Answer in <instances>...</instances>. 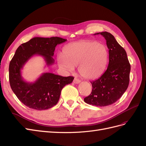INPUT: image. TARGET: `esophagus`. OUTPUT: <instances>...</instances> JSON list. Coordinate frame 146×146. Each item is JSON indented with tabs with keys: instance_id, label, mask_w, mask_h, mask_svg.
Returning <instances> with one entry per match:
<instances>
[{
	"instance_id": "34e87169",
	"label": "esophagus",
	"mask_w": 146,
	"mask_h": 146,
	"mask_svg": "<svg viewBox=\"0 0 146 146\" xmlns=\"http://www.w3.org/2000/svg\"><path fill=\"white\" fill-rule=\"evenodd\" d=\"M80 82H81V81H80V80H79V79L77 78H75L74 81H73L74 83H75V84H78V83H80Z\"/></svg>"
}]
</instances>
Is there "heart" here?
<instances>
[{
	"mask_svg": "<svg viewBox=\"0 0 146 146\" xmlns=\"http://www.w3.org/2000/svg\"><path fill=\"white\" fill-rule=\"evenodd\" d=\"M63 56L58 63L61 68L72 71L78 66V72L86 79L100 76L107 68L109 52L104 44L90 40H82L68 44L63 48Z\"/></svg>",
	"mask_w": 146,
	"mask_h": 146,
	"instance_id": "b5f03b06",
	"label": "heart"
}]
</instances>
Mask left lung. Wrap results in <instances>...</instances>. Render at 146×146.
I'll use <instances>...</instances> for the list:
<instances>
[{"mask_svg":"<svg viewBox=\"0 0 146 146\" xmlns=\"http://www.w3.org/2000/svg\"><path fill=\"white\" fill-rule=\"evenodd\" d=\"M105 38L109 50V63L105 72L95 81L90 95L84 99L88 104L105 107L120 99L127 90L130 80V64L127 53L113 35L107 32L94 34Z\"/></svg>","mask_w":146,"mask_h":146,"instance_id":"obj_1","label":"left lung"}]
</instances>
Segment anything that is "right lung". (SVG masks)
Segmentation results:
<instances>
[{"label":"right lung","mask_w":146,"mask_h":146,"mask_svg":"<svg viewBox=\"0 0 146 146\" xmlns=\"http://www.w3.org/2000/svg\"><path fill=\"white\" fill-rule=\"evenodd\" d=\"M67 39L60 37H35L22 44L17 48L9 65L10 86L17 98L25 106L36 110H44L55 106L59 100L63 87L71 83L72 76L62 77L52 73L42 74L33 83L25 82L21 69L34 55L42 56L46 65L54 63L53 56L57 44Z\"/></svg>","instance_id":"1"}]
</instances>
